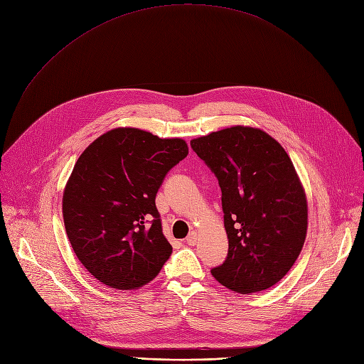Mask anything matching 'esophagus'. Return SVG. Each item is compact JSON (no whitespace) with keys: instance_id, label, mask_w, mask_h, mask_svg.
Returning a JSON list of instances; mask_svg holds the SVG:
<instances>
[{"instance_id":"34e87169","label":"esophagus","mask_w":364,"mask_h":364,"mask_svg":"<svg viewBox=\"0 0 364 364\" xmlns=\"http://www.w3.org/2000/svg\"><path fill=\"white\" fill-rule=\"evenodd\" d=\"M198 238H199L198 232H191V233H188L187 238H186V242H187L188 245H195V244L198 242Z\"/></svg>"}]
</instances>
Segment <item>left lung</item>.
I'll list each match as a JSON object with an SVG mask.
<instances>
[{"label":"left lung","instance_id":"1","mask_svg":"<svg viewBox=\"0 0 364 364\" xmlns=\"http://www.w3.org/2000/svg\"><path fill=\"white\" fill-rule=\"evenodd\" d=\"M191 146L221 188L229 251L213 277L241 294L272 287L291 269L308 229L306 195L287 151L264 131L240 124Z\"/></svg>","mask_w":364,"mask_h":364}]
</instances>
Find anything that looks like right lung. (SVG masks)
<instances>
[{
	"instance_id": "add662e5",
	"label": "right lung",
	"mask_w": 364,
	"mask_h": 364,
	"mask_svg": "<svg viewBox=\"0 0 364 364\" xmlns=\"http://www.w3.org/2000/svg\"><path fill=\"white\" fill-rule=\"evenodd\" d=\"M187 154L181 138L116 128L78 157L62 215L77 259L100 282L134 290L161 272L172 247L154 199L168 171Z\"/></svg>"
}]
</instances>
